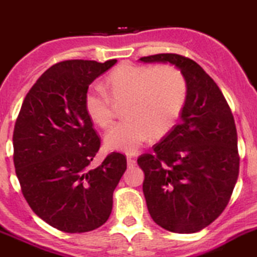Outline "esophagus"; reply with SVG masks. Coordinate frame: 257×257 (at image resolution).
<instances>
[{"instance_id": "34e87169", "label": "esophagus", "mask_w": 257, "mask_h": 257, "mask_svg": "<svg viewBox=\"0 0 257 257\" xmlns=\"http://www.w3.org/2000/svg\"><path fill=\"white\" fill-rule=\"evenodd\" d=\"M126 164H128V167L131 169V167L136 166V160H134L132 156H128V157H126Z\"/></svg>"}]
</instances>
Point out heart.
<instances>
[{"label":"heart","instance_id":"heart-1","mask_svg":"<svg viewBox=\"0 0 257 257\" xmlns=\"http://www.w3.org/2000/svg\"><path fill=\"white\" fill-rule=\"evenodd\" d=\"M106 82L110 95L100 86H91L83 106L92 123L107 128L114 117L112 101L126 100L123 109L126 119L105 136L107 150L133 155L152 136L164 138L171 133L185 109L188 85L175 67L123 63L107 76Z\"/></svg>","mask_w":257,"mask_h":257}]
</instances>
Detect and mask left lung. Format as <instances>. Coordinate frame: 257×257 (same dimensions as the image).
Masks as SVG:
<instances>
[{
	"label": "left lung",
	"instance_id": "8db88e82",
	"mask_svg": "<svg viewBox=\"0 0 257 257\" xmlns=\"http://www.w3.org/2000/svg\"><path fill=\"white\" fill-rule=\"evenodd\" d=\"M145 63H171L188 85L185 109L171 133L137 162L145 172L143 194L158 226L194 233L214 222L231 199L239 156L233 115L222 91L196 62L164 53Z\"/></svg>",
	"mask_w": 257,
	"mask_h": 257
}]
</instances>
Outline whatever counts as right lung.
<instances>
[{"label":"right lung","instance_id":"right-lung-1","mask_svg":"<svg viewBox=\"0 0 257 257\" xmlns=\"http://www.w3.org/2000/svg\"><path fill=\"white\" fill-rule=\"evenodd\" d=\"M116 63L72 59L54 64L26 95L14 129V165L33 212L67 233L102 226L126 170L121 153L90 167L100 138L83 106L88 86Z\"/></svg>","mask_w":257,"mask_h":257}]
</instances>
